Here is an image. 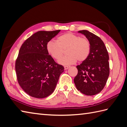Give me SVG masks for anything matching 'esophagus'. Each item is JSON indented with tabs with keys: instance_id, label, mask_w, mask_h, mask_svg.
Listing matches in <instances>:
<instances>
[{
	"instance_id": "obj_1",
	"label": "esophagus",
	"mask_w": 127,
	"mask_h": 127,
	"mask_svg": "<svg viewBox=\"0 0 127 127\" xmlns=\"http://www.w3.org/2000/svg\"><path fill=\"white\" fill-rule=\"evenodd\" d=\"M69 67H70L69 66H64V69L65 70H67V69H68Z\"/></svg>"
}]
</instances>
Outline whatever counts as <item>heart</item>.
<instances>
[{
  "instance_id": "obj_1",
  "label": "heart",
  "mask_w": 127,
  "mask_h": 127,
  "mask_svg": "<svg viewBox=\"0 0 127 127\" xmlns=\"http://www.w3.org/2000/svg\"><path fill=\"white\" fill-rule=\"evenodd\" d=\"M68 48L66 57L60 59L63 49ZM46 49L49 54L63 65H69L75 63L78 60L83 62L87 60L90 52V43L86 38H81L71 33H66L59 36L57 42L50 41Z\"/></svg>"
}]
</instances>
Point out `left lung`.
<instances>
[{
  "label": "left lung",
  "mask_w": 127,
  "mask_h": 127,
  "mask_svg": "<svg viewBox=\"0 0 127 127\" xmlns=\"http://www.w3.org/2000/svg\"><path fill=\"white\" fill-rule=\"evenodd\" d=\"M89 40L90 52L87 60L76 67L78 73L74 78L77 90L84 95H96L103 89L109 75V55L102 39L88 30L79 31Z\"/></svg>",
  "instance_id": "1"
}]
</instances>
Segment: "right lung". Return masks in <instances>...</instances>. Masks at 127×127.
<instances>
[{"label": "right lung", "mask_w": 127, "mask_h": 127, "mask_svg": "<svg viewBox=\"0 0 127 127\" xmlns=\"http://www.w3.org/2000/svg\"><path fill=\"white\" fill-rule=\"evenodd\" d=\"M40 31L26 39L16 61L17 80L25 92L43 98L54 92L64 67L56 63L47 51L48 43L60 32Z\"/></svg>", "instance_id": "obj_1"}]
</instances>
